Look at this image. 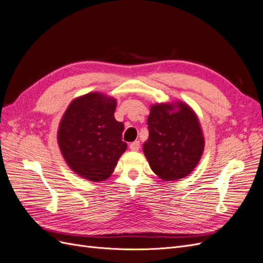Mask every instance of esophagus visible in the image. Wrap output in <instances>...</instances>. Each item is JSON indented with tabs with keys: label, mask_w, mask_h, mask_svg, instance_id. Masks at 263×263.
I'll return each instance as SVG.
<instances>
[{
	"label": "esophagus",
	"mask_w": 263,
	"mask_h": 263,
	"mask_svg": "<svg viewBox=\"0 0 263 263\" xmlns=\"http://www.w3.org/2000/svg\"><path fill=\"white\" fill-rule=\"evenodd\" d=\"M129 148H130V150H133V151H138L139 148H140L139 141H134V142H132V144L129 145Z\"/></svg>",
	"instance_id": "34e87169"
}]
</instances>
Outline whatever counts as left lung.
<instances>
[{"instance_id":"obj_1","label":"left lung","mask_w":263,"mask_h":263,"mask_svg":"<svg viewBox=\"0 0 263 263\" xmlns=\"http://www.w3.org/2000/svg\"><path fill=\"white\" fill-rule=\"evenodd\" d=\"M149 137L144 154L151 170L163 181L187 177L201 160L205 140L193 108L186 103H156L148 116Z\"/></svg>"}]
</instances>
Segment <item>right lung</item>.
Returning a JSON list of instances; mask_svg holds the SVG:
<instances>
[{
    "label": "right lung",
    "instance_id": "1",
    "mask_svg": "<svg viewBox=\"0 0 263 263\" xmlns=\"http://www.w3.org/2000/svg\"><path fill=\"white\" fill-rule=\"evenodd\" d=\"M116 99L91 92L74 99L63 114L57 134L61 155L79 177L92 182L108 179L127 144L124 124L114 113Z\"/></svg>",
    "mask_w": 263,
    "mask_h": 263
}]
</instances>
